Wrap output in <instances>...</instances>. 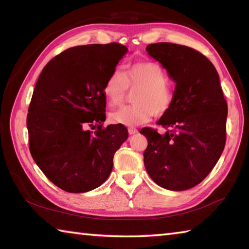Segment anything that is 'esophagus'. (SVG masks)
<instances>
[{
	"mask_svg": "<svg viewBox=\"0 0 249 249\" xmlns=\"http://www.w3.org/2000/svg\"><path fill=\"white\" fill-rule=\"evenodd\" d=\"M137 133H138V130L136 128H134V127H129L128 128V134L129 135H135V134H137Z\"/></svg>",
	"mask_w": 249,
	"mask_h": 249,
	"instance_id": "obj_1",
	"label": "esophagus"
}]
</instances>
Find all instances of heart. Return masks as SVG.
Segmentation results:
<instances>
[{
  "instance_id": "obj_1",
  "label": "heart",
  "mask_w": 249,
  "mask_h": 249,
  "mask_svg": "<svg viewBox=\"0 0 249 249\" xmlns=\"http://www.w3.org/2000/svg\"><path fill=\"white\" fill-rule=\"evenodd\" d=\"M138 88L133 95V105H125L109 113L112 123L138 126L155 116H163L175 103V91L168 81L166 70L158 62L137 61L129 65L123 73L113 71L105 80L102 92L108 105L115 107L125 99L127 91Z\"/></svg>"
}]
</instances>
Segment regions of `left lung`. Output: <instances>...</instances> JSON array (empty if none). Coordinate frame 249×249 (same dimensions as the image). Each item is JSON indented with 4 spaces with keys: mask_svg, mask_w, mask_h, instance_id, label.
I'll list each match as a JSON object with an SVG mask.
<instances>
[{
    "mask_svg": "<svg viewBox=\"0 0 249 249\" xmlns=\"http://www.w3.org/2000/svg\"><path fill=\"white\" fill-rule=\"evenodd\" d=\"M146 50L167 69L176 89L174 107L158 121L167 132L141 129L148 141L145 168L160 187L188 190L206 178L224 150L226 100L215 67L200 52L172 43Z\"/></svg>",
    "mask_w": 249,
    "mask_h": 249,
    "instance_id": "obj_1",
    "label": "left lung"
}]
</instances>
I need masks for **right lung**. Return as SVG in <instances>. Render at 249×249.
<instances>
[{
	"label": "right lung",
	"instance_id": "1",
	"mask_svg": "<svg viewBox=\"0 0 249 249\" xmlns=\"http://www.w3.org/2000/svg\"><path fill=\"white\" fill-rule=\"evenodd\" d=\"M127 52L117 43L75 46L53 57L37 80L26 120L29 151L44 175L64 191L100 187L111 174L116 150L127 140L124 125L103 126L102 92Z\"/></svg>",
	"mask_w": 249,
	"mask_h": 249
}]
</instances>
